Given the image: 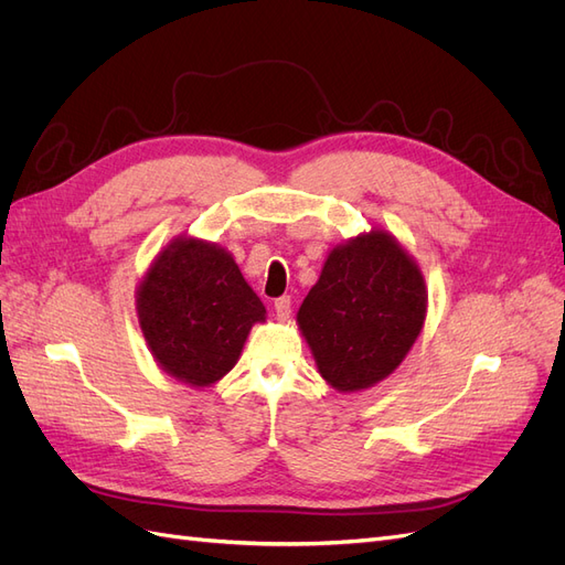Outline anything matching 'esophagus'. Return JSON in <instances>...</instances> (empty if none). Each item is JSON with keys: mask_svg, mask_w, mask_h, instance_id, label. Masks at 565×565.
Returning a JSON list of instances; mask_svg holds the SVG:
<instances>
[{"mask_svg": "<svg viewBox=\"0 0 565 565\" xmlns=\"http://www.w3.org/2000/svg\"><path fill=\"white\" fill-rule=\"evenodd\" d=\"M275 311L279 319H288L290 317V296H281L275 300Z\"/></svg>", "mask_w": 565, "mask_h": 565, "instance_id": "34e87169", "label": "esophagus"}]
</instances>
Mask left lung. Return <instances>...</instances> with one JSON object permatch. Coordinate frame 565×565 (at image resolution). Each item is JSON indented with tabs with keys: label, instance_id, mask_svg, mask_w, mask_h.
I'll use <instances>...</instances> for the list:
<instances>
[{
	"label": "left lung",
	"instance_id": "obj_1",
	"mask_svg": "<svg viewBox=\"0 0 565 565\" xmlns=\"http://www.w3.org/2000/svg\"><path fill=\"white\" fill-rule=\"evenodd\" d=\"M426 300L422 269L388 233L332 248L298 311L321 377L342 393L388 377L419 338Z\"/></svg>",
	"mask_w": 565,
	"mask_h": 565
}]
</instances>
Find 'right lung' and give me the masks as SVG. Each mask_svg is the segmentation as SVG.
Wrapping results in <instances>:
<instances>
[{"label": "right lung", "instance_id": "add662e5", "mask_svg": "<svg viewBox=\"0 0 565 565\" xmlns=\"http://www.w3.org/2000/svg\"><path fill=\"white\" fill-rule=\"evenodd\" d=\"M139 326L156 361L183 384L209 386L237 363L260 298L233 256L202 239H177L137 290Z\"/></svg>", "mask_w": 565, "mask_h": 565}]
</instances>
